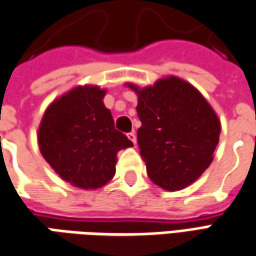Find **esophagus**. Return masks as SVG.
I'll use <instances>...</instances> for the list:
<instances>
[{
	"label": "esophagus",
	"instance_id": "esophagus-1",
	"mask_svg": "<svg viewBox=\"0 0 256 256\" xmlns=\"http://www.w3.org/2000/svg\"><path fill=\"white\" fill-rule=\"evenodd\" d=\"M128 139L136 146V135H135V132H130V134H128Z\"/></svg>",
	"mask_w": 256,
	"mask_h": 256
}]
</instances>
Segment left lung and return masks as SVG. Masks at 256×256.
Instances as JSON below:
<instances>
[{
  "instance_id": "obj_1",
  "label": "left lung",
  "mask_w": 256,
  "mask_h": 256,
  "mask_svg": "<svg viewBox=\"0 0 256 256\" xmlns=\"http://www.w3.org/2000/svg\"><path fill=\"white\" fill-rule=\"evenodd\" d=\"M126 85L138 95V144L148 178L168 192L188 188L214 160L218 116L193 85L174 76L146 88Z\"/></svg>"
}]
</instances>
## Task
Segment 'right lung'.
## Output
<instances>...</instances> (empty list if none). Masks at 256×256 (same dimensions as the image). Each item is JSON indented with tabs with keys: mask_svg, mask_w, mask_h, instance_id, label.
Masks as SVG:
<instances>
[{
	"mask_svg": "<svg viewBox=\"0 0 256 256\" xmlns=\"http://www.w3.org/2000/svg\"><path fill=\"white\" fill-rule=\"evenodd\" d=\"M104 95L106 90L95 85L76 86L50 103L38 128L45 161L80 189H99L112 180L117 153L134 146L114 128Z\"/></svg>",
	"mask_w": 256,
	"mask_h": 256,
	"instance_id": "1",
	"label": "right lung"
}]
</instances>
